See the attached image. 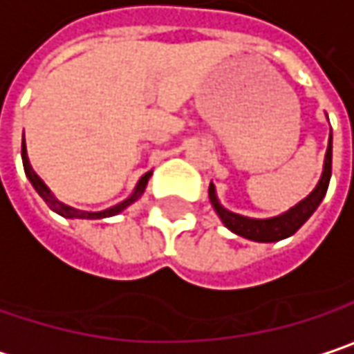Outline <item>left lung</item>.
<instances>
[{
	"label": "left lung",
	"instance_id": "left-lung-1",
	"mask_svg": "<svg viewBox=\"0 0 354 354\" xmlns=\"http://www.w3.org/2000/svg\"><path fill=\"white\" fill-rule=\"evenodd\" d=\"M330 172H333V136H330L326 158H324V170H322V176L318 180L316 188L306 196L302 203H298L296 207H292L288 212H283L279 216H273V218H249V216H241L237 212H231V210L221 207L212 184L209 186L210 203H212V209L216 210L218 218L225 223V227L229 231H233L235 235L259 243L281 241V239L294 235L306 221L312 216V212L318 209V205L322 203V198H324V194L328 190Z\"/></svg>",
	"mask_w": 354,
	"mask_h": 354
}]
</instances>
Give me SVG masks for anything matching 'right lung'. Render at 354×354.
<instances>
[{
    "label": "right lung",
    "instance_id": "add662e5",
    "mask_svg": "<svg viewBox=\"0 0 354 354\" xmlns=\"http://www.w3.org/2000/svg\"><path fill=\"white\" fill-rule=\"evenodd\" d=\"M21 162H24V172H26V176L28 180L32 182V186L36 188V192L44 198V203L48 205L50 209L54 210V212H58L60 216H66V218H91V221H95V218H105V216H113V214H119L121 210H125L129 205H133L142 194H144L145 186H147V180L151 176V172H145L142 180L138 182V186H136V190H133V194L129 196V198H125L123 203H119V205H115L111 209L107 210H99V212H88V210H79V209H73V207H68V205H64V203H60L52 192H50V188L40 180V176L32 170V166H30V160H28V151H26V142L21 144Z\"/></svg>",
    "mask_w": 354,
    "mask_h": 354
}]
</instances>
